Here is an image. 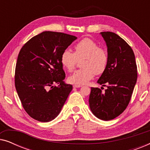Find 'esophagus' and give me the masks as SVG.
Returning a JSON list of instances; mask_svg holds the SVG:
<instances>
[{
	"mask_svg": "<svg viewBox=\"0 0 150 150\" xmlns=\"http://www.w3.org/2000/svg\"><path fill=\"white\" fill-rule=\"evenodd\" d=\"M73 87L74 88H79V87H81L82 86L81 85H74Z\"/></svg>",
	"mask_w": 150,
	"mask_h": 150,
	"instance_id": "1",
	"label": "esophagus"
}]
</instances>
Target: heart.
Here are the masks:
<instances>
[{
    "mask_svg": "<svg viewBox=\"0 0 150 150\" xmlns=\"http://www.w3.org/2000/svg\"><path fill=\"white\" fill-rule=\"evenodd\" d=\"M74 53L65 49L61 55V62L67 71L75 68L78 59H83V69L76 71L69 77V81L76 85H85L93 79L96 73H103L108 64L106 51L90 38H84L74 46Z\"/></svg>",
    "mask_w": 150,
    "mask_h": 150,
    "instance_id": "1",
    "label": "heart"
}]
</instances>
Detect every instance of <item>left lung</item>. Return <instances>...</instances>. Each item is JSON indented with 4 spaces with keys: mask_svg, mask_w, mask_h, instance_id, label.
I'll list each match as a JSON object with an SVG mask.
<instances>
[{
    "mask_svg": "<svg viewBox=\"0 0 150 150\" xmlns=\"http://www.w3.org/2000/svg\"><path fill=\"white\" fill-rule=\"evenodd\" d=\"M107 46L108 64L98 83L105 91L91 87L89 103L91 112L102 120H113L128 106L137 79L134 52L125 40L112 32L100 33Z\"/></svg>",
    "mask_w": 150,
    "mask_h": 150,
    "instance_id": "left-lung-1",
    "label": "left lung"
}]
</instances>
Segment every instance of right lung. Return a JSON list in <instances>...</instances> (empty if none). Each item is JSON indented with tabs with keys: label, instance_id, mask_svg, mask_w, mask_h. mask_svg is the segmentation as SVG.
I'll return each instance as SVG.
<instances>
[{
	"label": "right lung",
	"instance_id": "add662e5",
	"mask_svg": "<svg viewBox=\"0 0 150 150\" xmlns=\"http://www.w3.org/2000/svg\"><path fill=\"white\" fill-rule=\"evenodd\" d=\"M76 39L63 33L44 31L28 40L20 50L15 86L22 106L34 120H54L72 90V85L63 81L65 74L61 55Z\"/></svg>",
	"mask_w": 150,
	"mask_h": 150
}]
</instances>
